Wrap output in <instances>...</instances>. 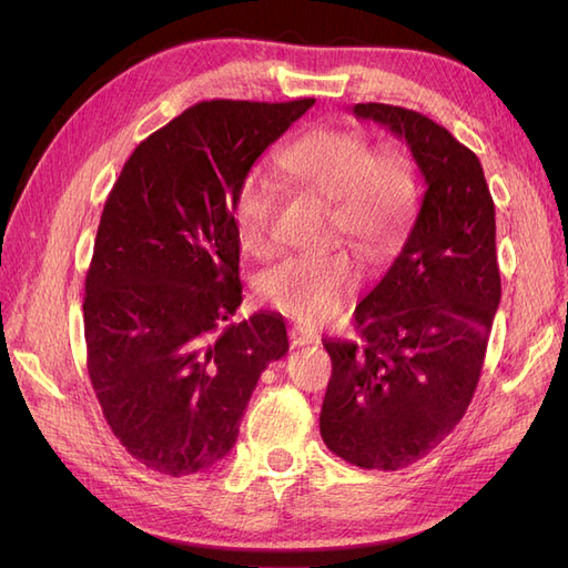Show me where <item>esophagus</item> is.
<instances>
[{
	"label": "esophagus",
	"instance_id": "esophagus-1",
	"mask_svg": "<svg viewBox=\"0 0 568 568\" xmlns=\"http://www.w3.org/2000/svg\"><path fill=\"white\" fill-rule=\"evenodd\" d=\"M288 341H291V346H311V343H317V336L313 332L303 329V326H291Z\"/></svg>",
	"mask_w": 568,
	"mask_h": 568
}]
</instances>
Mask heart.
<instances>
[{
  "label": "heart",
  "mask_w": 568,
  "mask_h": 568,
  "mask_svg": "<svg viewBox=\"0 0 568 568\" xmlns=\"http://www.w3.org/2000/svg\"><path fill=\"white\" fill-rule=\"evenodd\" d=\"M286 173L334 203L332 225L369 255L390 248L415 211L417 186L398 149H374L367 134L351 128H317L282 151ZM282 184L255 165L236 186L232 217L239 242L263 255L272 244ZM359 286V272L346 251L288 255L265 270L257 291L280 313L303 326L332 322Z\"/></svg>",
  "instance_id": "1"
}]
</instances>
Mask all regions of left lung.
<instances>
[{
    "label": "left lung",
    "instance_id": "1",
    "mask_svg": "<svg viewBox=\"0 0 568 568\" xmlns=\"http://www.w3.org/2000/svg\"><path fill=\"white\" fill-rule=\"evenodd\" d=\"M407 142L424 196L403 251L355 307L359 343L322 341L332 357L320 434L363 469L426 457L467 412L500 305L495 205L476 153L417 111L355 104Z\"/></svg>",
    "mask_w": 568,
    "mask_h": 568
}]
</instances>
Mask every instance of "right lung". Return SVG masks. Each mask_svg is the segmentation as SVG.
I'll return each mask as SVG.
<instances>
[{"label":"right lung","instance_id":"1","mask_svg":"<svg viewBox=\"0 0 568 568\" xmlns=\"http://www.w3.org/2000/svg\"><path fill=\"white\" fill-rule=\"evenodd\" d=\"M315 104L213 99L132 151L84 280L88 372L106 424L146 469L205 471L236 443L257 379L288 351L282 315L242 305L236 186Z\"/></svg>","mask_w":568,"mask_h":568}]
</instances>
